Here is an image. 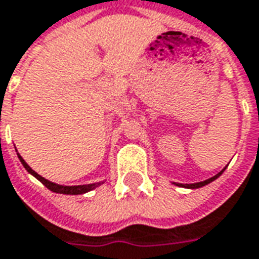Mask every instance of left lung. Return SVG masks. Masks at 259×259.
<instances>
[{
  "label": "left lung",
  "instance_id": "obj_1",
  "mask_svg": "<svg viewBox=\"0 0 259 259\" xmlns=\"http://www.w3.org/2000/svg\"><path fill=\"white\" fill-rule=\"evenodd\" d=\"M222 173V171H221ZM221 173H218L217 176H214V177L208 178V180H206V181H202V183H196V184H185V185H183V184H177V185H181V187H185V188H200V187H204V185H207V184H210L211 181H214L215 178H218L220 176H221Z\"/></svg>",
  "mask_w": 259,
  "mask_h": 259
}]
</instances>
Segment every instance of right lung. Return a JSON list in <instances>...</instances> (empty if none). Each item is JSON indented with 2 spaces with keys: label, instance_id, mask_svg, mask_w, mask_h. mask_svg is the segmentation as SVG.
<instances>
[{
  "label": "right lung",
  "instance_id": "add662e5",
  "mask_svg": "<svg viewBox=\"0 0 259 259\" xmlns=\"http://www.w3.org/2000/svg\"><path fill=\"white\" fill-rule=\"evenodd\" d=\"M19 159H20V162H22V164L24 166V168L27 170L28 173L32 174L34 177L37 178V180H39L45 187H47L48 189H51L52 192H56V193H64V195H81V193H86L89 192V191H92V189L97 188L99 185H101L103 183H97V184H89V185H75V187H64V185H57V184L55 183H51V181H48L47 178L41 177L39 174L35 173L34 170H32L30 166H28L26 162H24V159L19 155Z\"/></svg>",
  "mask_w": 259,
  "mask_h": 259
}]
</instances>
